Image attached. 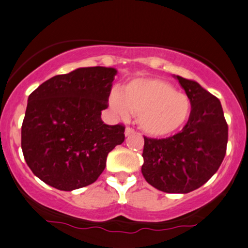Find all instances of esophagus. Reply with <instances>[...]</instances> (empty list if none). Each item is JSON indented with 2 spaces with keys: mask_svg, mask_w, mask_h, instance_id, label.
Instances as JSON below:
<instances>
[{
  "mask_svg": "<svg viewBox=\"0 0 248 248\" xmlns=\"http://www.w3.org/2000/svg\"><path fill=\"white\" fill-rule=\"evenodd\" d=\"M133 134H135V130L131 129V128L127 127L126 129H124V135H126V136H129V135H133Z\"/></svg>",
  "mask_w": 248,
  "mask_h": 248,
  "instance_id": "esophagus-1",
  "label": "esophagus"
}]
</instances>
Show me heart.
I'll list each match as a JSON object with an SVG mask.
<instances>
[{
	"mask_svg": "<svg viewBox=\"0 0 248 248\" xmlns=\"http://www.w3.org/2000/svg\"><path fill=\"white\" fill-rule=\"evenodd\" d=\"M108 104L119 117L139 115L144 133L153 137L174 134L187 121L191 103L186 93H178L167 81L156 78H137L122 88L113 90Z\"/></svg>",
	"mask_w": 248,
	"mask_h": 248,
	"instance_id": "obj_1",
	"label": "heart"
}]
</instances>
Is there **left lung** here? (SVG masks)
Here are the masks:
<instances>
[{"label": "left lung", "mask_w": 248, "mask_h": 248, "mask_svg": "<svg viewBox=\"0 0 248 248\" xmlns=\"http://www.w3.org/2000/svg\"><path fill=\"white\" fill-rule=\"evenodd\" d=\"M191 103L180 133L168 139L144 137L142 174L149 184L167 193H187L207 182L223 161L228 124L221 102L198 82L174 75Z\"/></svg>", "instance_id": "obj_1"}]
</instances>
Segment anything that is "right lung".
<instances>
[{"label": "right lung", "mask_w": 248, "mask_h": 248, "mask_svg": "<svg viewBox=\"0 0 248 248\" xmlns=\"http://www.w3.org/2000/svg\"><path fill=\"white\" fill-rule=\"evenodd\" d=\"M113 67H80L56 75L28 97L21 150L33 174L50 186L72 191L92 184L106 158L124 140V127L102 121Z\"/></svg>", "instance_id": "obj_1"}]
</instances>
